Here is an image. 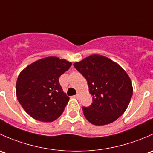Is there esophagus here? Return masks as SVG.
<instances>
[{"instance_id": "34e87169", "label": "esophagus", "mask_w": 153, "mask_h": 153, "mask_svg": "<svg viewBox=\"0 0 153 153\" xmlns=\"http://www.w3.org/2000/svg\"><path fill=\"white\" fill-rule=\"evenodd\" d=\"M79 97V94H76V95H75V97H76V98H78Z\"/></svg>"}]
</instances>
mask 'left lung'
Segmentation results:
<instances>
[{"instance_id":"8db88e82","label":"left lung","mask_w":153,"mask_h":153,"mask_svg":"<svg viewBox=\"0 0 153 153\" xmlns=\"http://www.w3.org/2000/svg\"><path fill=\"white\" fill-rule=\"evenodd\" d=\"M86 79L93 102L82 107L85 117L95 125L116 121L126 111L133 96L132 82L125 71L111 59L94 54L74 64Z\"/></svg>"}]
</instances>
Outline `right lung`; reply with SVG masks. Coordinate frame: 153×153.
Segmentation results:
<instances>
[{
  "label": "right lung",
  "instance_id": "obj_1",
  "mask_svg": "<svg viewBox=\"0 0 153 153\" xmlns=\"http://www.w3.org/2000/svg\"><path fill=\"white\" fill-rule=\"evenodd\" d=\"M71 62L49 56L23 69L16 83L17 98L24 111L36 120L51 122L62 115L69 97L62 91L59 76Z\"/></svg>",
  "mask_w": 153,
  "mask_h": 153
}]
</instances>
